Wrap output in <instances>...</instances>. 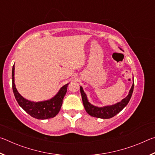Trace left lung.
I'll list each match as a JSON object with an SVG mask.
<instances>
[{
    "mask_svg": "<svg viewBox=\"0 0 155 155\" xmlns=\"http://www.w3.org/2000/svg\"><path fill=\"white\" fill-rule=\"evenodd\" d=\"M121 50V48H120ZM133 88H134V82L133 83V85L131 86L127 96L122 99L121 101L115 103L112 105H107L104 107H97L91 104L89 102L87 99V94L85 93L83 87H80V91L82 96V101L83 103V106L85 107L86 112L91 116L97 117V118L102 119H109L115 116V115L122 111L124 107L127 105V104L129 102L130 99L132 96Z\"/></svg>",
    "mask_w": 155,
    "mask_h": 155,
    "instance_id": "1",
    "label": "left lung"
}]
</instances>
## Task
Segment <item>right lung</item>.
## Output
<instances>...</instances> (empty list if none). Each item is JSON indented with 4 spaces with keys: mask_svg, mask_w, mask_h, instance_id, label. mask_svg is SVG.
Wrapping results in <instances>:
<instances>
[{
    "mask_svg": "<svg viewBox=\"0 0 155 155\" xmlns=\"http://www.w3.org/2000/svg\"><path fill=\"white\" fill-rule=\"evenodd\" d=\"M15 67L12 68V88L18 103L31 116L38 120L52 118L58 114L66 94L68 83L60 88L55 95L46 101L34 102L25 98L18 92L15 85Z\"/></svg>",
    "mask_w": 155,
    "mask_h": 155,
    "instance_id": "add662e5",
    "label": "right lung"
}]
</instances>
